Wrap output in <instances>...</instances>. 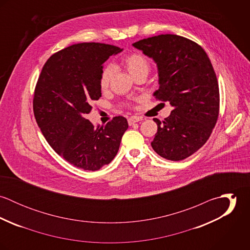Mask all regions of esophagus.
<instances>
[{"label": "esophagus", "mask_w": 250, "mask_h": 250, "mask_svg": "<svg viewBox=\"0 0 250 250\" xmlns=\"http://www.w3.org/2000/svg\"><path fill=\"white\" fill-rule=\"evenodd\" d=\"M142 120H143V117H141V116H131L130 118H128V123L131 126V125H133L137 122H140Z\"/></svg>", "instance_id": "1"}]
</instances>
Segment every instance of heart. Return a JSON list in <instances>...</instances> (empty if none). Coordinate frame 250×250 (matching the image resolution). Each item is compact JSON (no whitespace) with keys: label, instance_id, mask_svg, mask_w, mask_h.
<instances>
[{"label":"heart","instance_id":"obj_1","mask_svg":"<svg viewBox=\"0 0 250 250\" xmlns=\"http://www.w3.org/2000/svg\"><path fill=\"white\" fill-rule=\"evenodd\" d=\"M120 65L126 69L127 72L134 78L140 76H147L151 68V63L149 60L142 53H131L120 61ZM113 76V67L111 65H106L100 74L99 83L102 90H106L109 86L111 78Z\"/></svg>","mask_w":250,"mask_h":250}]
</instances>
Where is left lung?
Listing matches in <instances>:
<instances>
[{"instance_id":"1","label":"left lung","mask_w":250,"mask_h":250,"mask_svg":"<svg viewBox=\"0 0 250 250\" xmlns=\"http://www.w3.org/2000/svg\"><path fill=\"white\" fill-rule=\"evenodd\" d=\"M157 63L160 87L157 100L173 107L164 121L153 120L158 132L154 151L170 161L195 153L210 138L219 113V89L212 62L194 41L176 35H160L133 44Z\"/></svg>"}]
</instances>
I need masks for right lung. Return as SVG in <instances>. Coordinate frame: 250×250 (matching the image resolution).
Returning <instances> with one entry per match:
<instances>
[{
	"instance_id": "1",
	"label": "right lung",
	"mask_w": 250,
	"mask_h": 250,
	"mask_svg": "<svg viewBox=\"0 0 250 250\" xmlns=\"http://www.w3.org/2000/svg\"><path fill=\"white\" fill-rule=\"evenodd\" d=\"M121 51L105 43L74 44L52 55L38 77L33 100L36 123L50 146L76 167L95 171L108 165L128 129L120 115L97 128L85 118L101 97L103 63Z\"/></svg>"
}]
</instances>
